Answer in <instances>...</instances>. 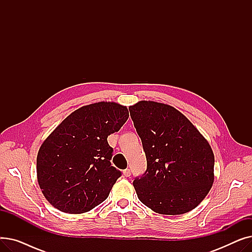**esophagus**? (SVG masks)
<instances>
[{
	"label": "esophagus",
	"instance_id": "obj_1",
	"mask_svg": "<svg viewBox=\"0 0 252 252\" xmlns=\"http://www.w3.org/2000/svg\"><path fill=\"white\" fill-rule=\"evenodd\" d=\"M124 176L125 177H129L130 176V169L129 168H126L124 170Z\"/></svg>",
	"mask_w": 252,
	"mask_h": 252
}]
</instances>
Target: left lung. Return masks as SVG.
Masks as SVG:
<instances>
[{
    "label": "left lung",
    "instance_id": "1",
    "mask_svg": "<svg viewBox=\"0 0 252 252\" xmlns=\"http://www.w3.org/2000/svg\"><path fill=\"white\" fill-rule=\"evenodd\" d=\"M128 109L147 159L146 171L133 182L140 201L161 215L194 209L215 180L208 142L173 106L140 101Z\"/></svg>",
    "mask_w": 252,
    "mask_h": 252
}]
</instances>
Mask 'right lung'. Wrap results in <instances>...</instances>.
<instances>
[{"mask_svg":"<svg viewBox=\"0 0 252 252\" xmlns=\"http://www.w3.org/2000/svg\"><path fill=\"white\" fill-rule=\"evenodd\" d=\"M126 106L98 102L78 108L44 141L36 157L46 199L67 214H83L108 197L121 170L111 165L107 138L127 121Z\"/></svg>","mask_w":252,"mask_h":252,"instance_id":"obj_1","label":"right lung"}]
</instances>
